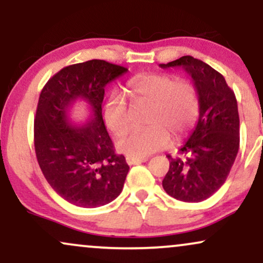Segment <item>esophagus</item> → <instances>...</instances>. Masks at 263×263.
<instances>
[{"label": "esophagus", "instance_id": "1", "mask_svg": "<svg viewBox=\"0 0 263 263\" xmlns=\"http://www.w3.org/2000/svg\"><path fill=\"white\" fill-rule=\"evenodd\" d=\"M148 161V158H135V157H126V162L128 165L138 164V163H143Z\"/></svg>", "mask_w": 263, "mask_h": 263}]
</instances>
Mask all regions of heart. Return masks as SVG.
<instances>
[{"label":"heart","instance_id":"heart-1","mask_svg":"<svg viewBox=\"0 0 263 263\" xmlns=\"http://www.w3.org/2000/svg\"><path fill=\"white\" fill-rule=\"evenodd\" d=\"M126 92L134 105H147L142 115L146 126L129 129L117 141L120 152L141 158L164 148L189 134L199 116V95L189 80H177L173 75L144 73L126 84ZM104 122L114 135H120L129 125V111L117 93L104 102Z\"/></svg>","mask_w":263,"mask_h":263}]
</instances>
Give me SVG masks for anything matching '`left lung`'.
Returning <instances> with one entry per match:
<instances>
[{
  "label": "left lung",
  "mask_w": 263,
  "mask_h": 263,
  "mask_svg": "<svg viewBox=\"0 0 263 263\" xmlns=\"http://www.w3.org/2000/svg\"><path fill=\"white\" fill-rule=\"evenodd\" d=\"M161 68L180 66L192 77L199 95V120L179 156H167L170 170L162 185L167 194L198 203L221 188L240 146V119L235 93L225 78L206 63L184 55Z\"/></svg>",
  "instance_id": "left-lung-1"
}]
</instances>
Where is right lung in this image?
Segmentation results:
<instances>
[{
  "mask_svg": "<svg viewBox=\"0 0 263 263\" xmlns=\"http://www.w3.org/2000/svg\"><path fill=\"white\" fill-rule=\"evenodd\" d=\"M127 70L100 59L78 63L53 75L39 95L34 119L38 164L54 192L77 206H102L122 192L129 167L125 157L115 153L101 105L105 86ZM78 98L92 111L81 126L68 117Z\"/></svg>",
  "mask_w": 263,
  "mask_h": 263,
  "instance_id": "1",
  "label": "right lung"
}]
</instances>
